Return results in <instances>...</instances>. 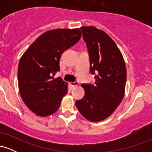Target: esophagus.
Here are the masks:
<instances>
[{
  "label": "esophagus",
  "mask_w": 152,
  "mask_h": 152,
  "mask_svg": "<svg viewBox=\"0 0 152 152\" xmlns=\"http://www.w3.org/2000/svg\"><path fill=\"white\" fill-rule=\"evenodd\" d=\"M78 85V82L77 81H75L74 82H71L70 83V86L71 87H74V86H76Z\"/></svg>",
  "instance_id": "obj_1"
}]
</instances>
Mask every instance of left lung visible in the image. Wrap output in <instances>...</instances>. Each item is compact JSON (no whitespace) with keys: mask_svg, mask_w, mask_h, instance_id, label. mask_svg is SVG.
I'll use <instances>...</instances> for the list:
<instances>
[{"mask_svg":"<svg viewBox=\"0 0 152 152\" xmlns=\"http://www.w3.org/2000/svg\"><path fill=\"white\" fill-rule=\"evenodd\" d=\"M86 43L90 72L95 83H82L83 99L76 106L83 117L100 121L112 114L124 96L126 69L121 52L114 41L104 31L94 26L80 28Z\"/></svg>","mask_w":152,"mask_h":152,"instance_id":"1","label":"left lung"}]
</instances>
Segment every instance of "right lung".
I'll use <instances>...</instances> for the list:
<instances>
[{"label": "right lung", "mask_w": 152, "mask_h": 152, "mask_svg": "<svg viewBox=\"0 0 152 152\" xmlns=\"http://www.w3.org/2000/svg\"><path fill=\"white\" fill-rule=\"evenodd\" d=\"M79 28L55 29L38 37L20 59L18 88L21 98L31 111L40 116L53 114L67 94V83L54 78L60 71L61 54L80 40Z\"/></svg>", "instance_id": "obj_1"}]
</instances>
